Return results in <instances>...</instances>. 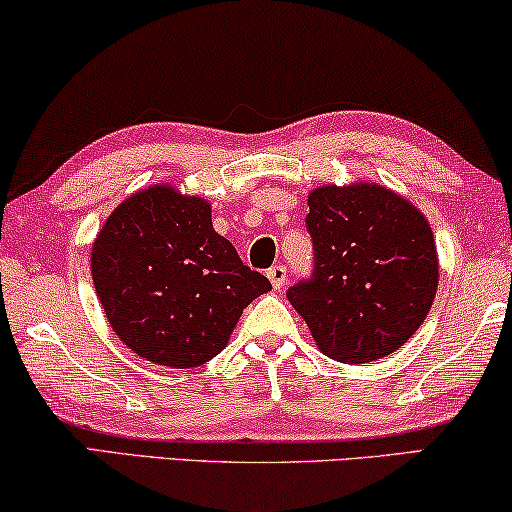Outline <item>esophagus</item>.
Instances as JSON below:
<instances>
[{
    "label": "esophagus",
    "instance_id": "obj_1",
    "mask_svg": "<svg viewBox=\"0 0 512 512\" xmlns=\"http://www.w3.org/2000/svg\"><path fill=\"white\" fill-rule=\"evenodd\" d=\"M266 276H269L273 290H280L287 283V266L285 264H273L269 271H266Z\"/></svg>",
    "mask_w": 512,
    "mask_h": 512
}]
</instances>
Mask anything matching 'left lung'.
I'll use <instances>...</instances> for the list:
<instances>
[{
    "label": "left lung",
    "instance_id": "1",
    "mask_svg": "<svg viewBox=\"0 0 512 512\" xmlns=\"http://www.w3.org/2000/svg\"><path fill=\"white\" fill-rule=\"evenodd\" d=\"M313 271L287 299L327 357L376 362L429 315L438 287L436 243L413 204L380 185H325L308 197Z\"/></svg>",
    "mask_w": 512,
    "mask_h": 512
}]
</instances>
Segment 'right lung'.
<instances>
[{
	"mask_svg": "<svg viewBox=\"0 0 512 512\" xmlns=\"http://www.w3.org/2000/svg\"><path fill=\"white\" fill-rule=\"evenodd\" d=\"M106 318L148 362L192 369L227 345L269 278L241 262L211 222L206 199L157 185L115 208L92 246Z\"/></svg>",
	"mask_w": 512,
	"mask_h": 512,
	"instance_id": "obj_1",
	"label": "right lung"
}]
</instances>
